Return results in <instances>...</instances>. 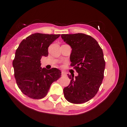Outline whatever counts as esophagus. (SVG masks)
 <instances>
[{"instance_id":"1","label":"esophagus","mask_w":127,"mask_h":127,"mask_svg":"<svg viewBox=\"0 0 127 127\" xmlns=\"http://www.w3.org/2000/svg\"><path fill=\"white\" fill-rule=\"evenodd\" d=\"M61 74H62V76H66V72H64V71H62Z\"/></svg>"}]
</instances>
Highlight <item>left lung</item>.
Here are the masks:
<instances>
[{"label": "left lung", "mask_w": 127, "mask_h": 127, "mask_svg": "<svg viewBox=\"0 0 127 127\" xmlns=\"http://www.w3.org/2000/svg\"><path fill=\"white\" fill-rule=\"evenodd\" d=\"M61 37L72 48L70 65L79 73L74 79L68 74L71 81L64 88V96L70 103H85L95 96L102 83L105 68L103 51L96 40L87 34H62Z\"/></svg>", "instance_id": "1"}]
</instances>
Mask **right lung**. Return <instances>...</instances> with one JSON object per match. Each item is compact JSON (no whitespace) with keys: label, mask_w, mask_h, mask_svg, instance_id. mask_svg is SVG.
<instances>
[{"label":"right lung","mask_w":127,"mask_h":127,"mask_svg":"<svg viewBox=\"0 0 127 127\" xmlns=\"http://www.w3.org/2000/svg\"><path fill=\"white\" fill-rule=\"evenodd\" d=\"M60 36L36 33L24 39L17 48L13 61L14 77L18 88L29 98H43L52 83L61 77L59 69L40 66L41 57L48 56V47Z\"/></svg>","instance_id":"1"}]
</instances>
